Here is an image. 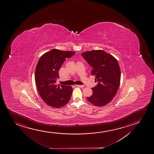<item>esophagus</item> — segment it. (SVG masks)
I'll return each mask as SVG.
<instances>
[{
	"instance_id": "obj_1",
	"label": "esophagus",
	"mask_w": 154,
	"mask_h": 154,
	"mask_svg": "<svg viewBox=\"0 0 154 154\" xmlns=\"http://www.w3.org/2000/svg\"><path fill=\"white\" fill-rule=\"evenodd\" d=\"M75 85L77 86H79V87H80V88H83V87H84L83 85Z\"/></svg>"
}]
</instances>
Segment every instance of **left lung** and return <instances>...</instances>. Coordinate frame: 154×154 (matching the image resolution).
<instances>
[{"label":"left lung","instance_id":"left-lung-1","mask_svg":"<svg viewBox=\"0 0 154 154\" xmlns=\"http://www.w3.org/2000/svg\"><path fill=\"white\" fill-rule=\"evenodd\" d=\"M92 67L91 74L97 84L92 88L93 94L87 100L97 106H103L113 100L119 88L121 70L117 60L103 50H92L81 54Z\"/></svg>","mask_w":154,"mask_h":154}]
</instances>
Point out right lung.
Instances as JSON below:
<instances>
[{"label": "right lung", "instance_id": "right-lung-1", "mask_svg": "<svg viewBox=\"0 0 154 154\" xmlns=\"http://www.w3.org/2000/svg\"><path fill=\"white\" fill-rule=\"evenodd\" d=\"M75 54L73 51L53 49L42 55L37 63L35 80L39 95L47 104L60 108L66 104L72 95L71 86L57 85L59 71L67 59Z\"/></svg>", "mask_w": 154, "mask_h": 154}]
</instances>
